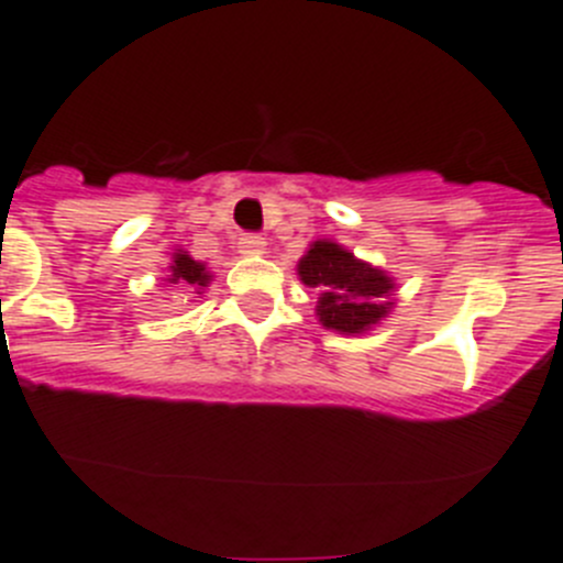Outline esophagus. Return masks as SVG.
<instances>
[{
	"mask_svg": "<svg viewBox=\"0 0 563 563\" xmlns=\"http://www.w3.org/2000/svg\"><path fill=\"white\" fill-rule=\"evenodd\" d=\"M238 252H241V254H263V252H266V238H261V234H243L241 241H238Z\"/></svg>",
	"mask_w": 563,
	"mask_h": 563,
	"instance_id": "1",
	"label": "esophagus"
}]
</instances>
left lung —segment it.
Instances as JSON below:
<instances>
[{
    "instance_id": "1",
    "label": "left lung",
    "mask_w": 563,
    "mask_h": 563,
    "mask_svg": "<svg viewBox=\"0 0 563 563\" xmlns=\"http://www.w3.org/2000/svg\"><path fill=\"white\" fill-rule=\"evenodd\" d=\"M297 275L320 291L317 317L322 325L340 334H365L394 309V280L334 241L311 243L297 263Z\"/></svg>"
}]
</instances>
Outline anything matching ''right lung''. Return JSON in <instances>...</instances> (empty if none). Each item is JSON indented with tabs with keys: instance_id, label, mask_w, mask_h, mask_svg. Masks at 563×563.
I'll return each mask as SVG.
<instances>
[{
	"instance_id": "add662e5",
	"label": "right lung",
	"mask_w": 563,
	"mask_h": 563,
	"mask_svg": "<svg viewBox=\"0 0 563 563\" xmlns=\"http://www.w3.org/2000/svg\"><path fill=\"white\" fill-rule=\"evenodd\" d=\"M166 280L169 283H187L195 288V295H200V288L209 286L212 275L207 272V266L198 261H192L184 249L173 252V263L166 268Z\"/></svg>"
}]
</instances>
